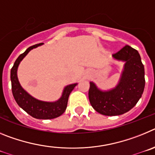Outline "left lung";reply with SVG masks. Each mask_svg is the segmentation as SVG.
<instances>
[{"label":"left lung","instance_id":"1","mask_svg":"<svg viewBox=\"0 0 155 155\" xmlns=\"http://www.w3.org/2000/svg\"><path fill=\"white\" fill-rule=\"evenodd\" d=\"M113 57L125 61L118 85L110 91H102L90 82L88 91L93 109L105 116H119L130 110L141 98L145 86L144 67L137 50L125 46Z\"/></svg>","mask_w":155,"mask_h":155}]
</instances>
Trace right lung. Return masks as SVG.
I'll use <instances>...</instances> for the list:
<instances>
[{
    "label": "right lung",
    "instance_id": "right-lung-1",
    "mask_svg": "<svg viewBox=\"0 0 155 155\" xmlns=\"http://www.w3.org/2000/svg\"><path fill=\"white\" fill-rule=\"evenodd\" d=\"M40 45H42V43L30 46L17 58L11 70L12 90L14 98L15 99L18 105L28 114L34 118L41 119V120H50V119L57 118L65 112L70 94L77 85V84H72L67 86L64 88L61 98L55 102H42V101L35 99L23 89L18 80V67L20 62L22 61V59L27 55V53L30 50Z\"/></svg>",
    "mask_w": 155,
    "mask_h": 155
}]
</instances>
